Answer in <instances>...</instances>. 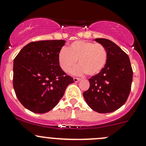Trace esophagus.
Wrapping results in <instances>:
<instances>
[{
	"label": "esophagus",
	"mask_w": 146,
	"mask_h": 146,
	"mask_svg": "<svg viewBox=\"0 0 146 146\" xmlns=\"http://www.w3.org/2000/svg\"><path fill=\"white\" fill-rule=\"evenodd\" d=\"M73 80H74L75 82H78V81H80V78H73Z\"/></svg>",
	"instance_id": "1"
}]
</instances>
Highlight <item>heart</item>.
I'll list each match as a JSON object with an SVG mask.
<instances>
[{
	"instance_id": "b5f03b06",
	"label": "heart",
	"mask_w": 146,
	"mask_h": 146,
	"mask_svg": "<svg viewBox=\"0 0 146 146\" xmlns=\"http://www.w3.org/2000/svg\"><path fill=\"white\" fill-rule=\"evenodd\" d=\"M107 49L100 44H94L88 41H76L67 48H62L58 55L60 67L68 72L77 62L79 66L71 70L74 75L86 73L89 76L98 75L102 70L107 62Z\"/></svg>"
}]
</instances>
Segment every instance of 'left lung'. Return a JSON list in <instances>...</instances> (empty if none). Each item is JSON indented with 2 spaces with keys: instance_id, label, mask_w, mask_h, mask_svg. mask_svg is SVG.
Listing matches in <instances>:
<instances>
[{
  "instance_id": "8db88e82",
  "label": "left lung",
  "mask_w": 146,
  "mask_h": 146,
  "mask_svg": "<svg viewBox=\"0 0 146 146\" xmlns=\"http://www.w3.org/2000/svg\"><path fill=\"white\" fill-rule=\"evenodd\" d=\"M107 49L106 66L100 73L89 79L90 88L83 97L88 105L98 113H110L124 104L131 87L133 70L127 54L107 39H95Z\"/></svg>"
}]
</instances>
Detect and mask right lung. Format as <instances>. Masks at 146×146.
Instances as JSON below:
<instances>
[{"label":"right lung","mask_w":146,"mask_h":146,"mask_svg":"<svg viewBox=\"0 0 146 146\" xmlns=\"http://www.w3.org/2000/svg\"><path fill=\"white\" fill-rule=\"evenodd\" d=\"M64 40L29 43L13 61V88L17 99L29 111L44 114L54 109L73 83L60 67L58 55Z\"/></svg>","instance_id":"add662e5"}]
</instances>
